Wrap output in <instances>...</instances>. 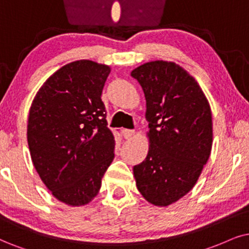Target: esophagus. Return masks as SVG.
Here are the masks:
<instances>
[{
  "mask_svg": "<svg viewBox=\"0 0 249 249\" xmlns=\"http://www.w3.org/2000/svg\"><path fill=\"white\" fill-rule=\"evenodd\" d=\"M123 133H124L125 139L130 140L135 135V131L134 130H124V132H123Z\"/></svg>",
  "mask_w": 249,
  "mask_h": 249,
  "instance_id": "34e87169",
  "label": "esophagus"
}]
</instances>
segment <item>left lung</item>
<instances>
[{"label": "left lung", "instance_id": "8db88e82", "mask_svg": "<svg viewBox=\"0 0 249 249\" xmlns=\"http://www.w3.org/2000/svg\"><path fill=\"white\" fill-rule=\"evenodd\" d=\"M131 75L142 87L149 149L134 165L137 188L159 207L175 203L199 179L213 146L208 100L186 70L174 62H148Z\"/></svg>", "mask_w": 249, "mask_h": 249}]
</instances>
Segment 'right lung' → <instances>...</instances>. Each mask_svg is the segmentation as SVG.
<instances>
[{"mask_svg": "<svg viewBox=\"0 0 249 249\" xmlns=\"http://www.w3.org/2000/svg\"><path fill=\"white\" fill-rule=\"evenodd\" d=\"M108 65L80 59L62 67L37 90L27 142L41 180L61 202L89 203L115 154L101 95Z\"/></svg>", "mask_w": 249, "mask_h": 249, "instance_id": "obj_1", "label": "right lung"}]
</instances>
